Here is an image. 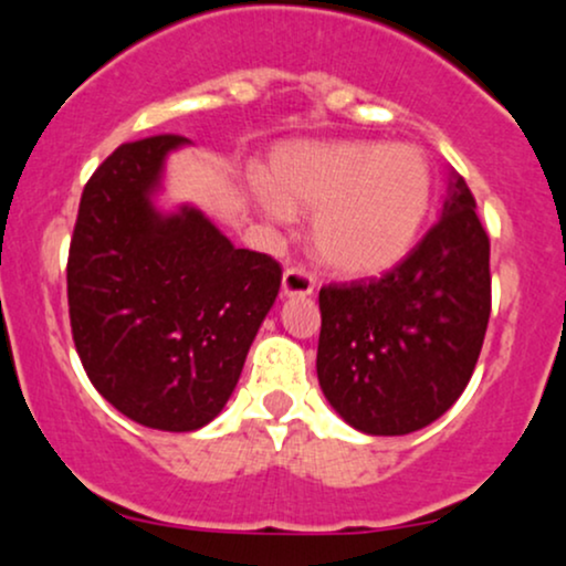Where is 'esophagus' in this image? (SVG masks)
I'll return each instance as SVG.
<instances>
[{
	"mask_svg": "<svg viewBox=\"0 0 566 566\" xmlns=\"http://www.w3.org/2000/svg\"><path fill=\"white\" fill-rule=\"evenodd\" d=\"M317 289V277L302 268L283 272V296H312Z\"/></svg>",
	"mask_w": 566,
	"mask_h": 566,
	"instance_id": "1",
	"label": "esophagus"
}]
</instances>
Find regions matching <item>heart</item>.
<instances>
[{
    "mask_svg": "<svg viewBox=\"0 0 566 566\" xmlns=\"http://www.w3.org/2000/svg\"><path fill=\"white\" fill-rule=\"evenodd\" d=\"M270 220L315 212L319 260L346 275H375L409 254L432 205L428 159L411 144L294 142L275 151L268 186L251 188Z\"/></svg>",
    "mask_w": 566,
    "mask_h": 566,
    "instance_id": "obj_1",
    "label": "heart"
}]
</instances>
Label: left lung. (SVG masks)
Returning <instances> with one entry per match:
<instances>
[{
    "label": "left lung",
    "instance_id": "1",
    "mask_svg": "<svg viewBox=\"0 0 566 566\" xmlns=\"http://www.w3.org/2000/svg\"><path fill=\"white\" fill-rule=\"evenodd\" d=\"M491 241L451 172L441 220L386 275L319 289L317 378L367 436H407L462 396L491 317Z\"/></svg>",
    "mask_w": 566,
    "mask_h": 566
}]
</instances>
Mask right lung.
I'll list each match as a JSON object with an SVG mask.
<instances>
[{
	"label": "right lung",
	"instance_id": "add662e5",
	"mask_svg": "<svg viewBox=\"0 0 566 566\" xmlns=\"http://www.w3.org/2000/svg\"><path fill=\"white\" fill-rule=\"evenodd\" d=\"M184 136L117 146L83 188L67 306L88 380L144 428L212 422L281 291V264L235 249L197 207L163 212L165 159Z\"/></svg>",
	"mask_w": 566,
	"mask_h": 566
}]
</instances>
